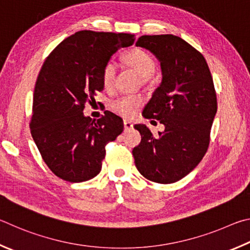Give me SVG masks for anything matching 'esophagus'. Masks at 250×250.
I'll list each match as a JSON object with an SVG mask.
<instances>
[{
	"label": "esophagus",
	"instance_id": "34e87169",
	"mask_svg": "<svg viewBox=\"0 0 250 250\" xmlns=\"http://www.w3.org/2000/svg\"><path fill=\"white\" fill-rule=\"evenodd\" d=\"M133 123L129 122V121H124V128L125 130H130L133 129Z\"/></svg>",
	"mask_w": 250,
	"mask_h": 250
}]
</instances>
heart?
<instances>
[{
    "mask_svg": "<svg viewBox=\"0 0 250 250\" xmlns=\"http://www.w3.org/2000/svg\"><path fill=\"white\" fill-rule=\"evenodd\" d=\"M124 62L134 69L143 79H147L156 70V62L152 57L142 49H133L123 55ZM116 74V65L113 61L104 65L102 72V80L105 87H111ZM142 99L137 96H121L111 102V109L123 117L133 116L136 109L142 105Z\"/></svg>",
    "mask_w": 250,
    "mask_h": 250,
    "instance_id": "heart-1",
    "label": "heart"
}]
</instances>
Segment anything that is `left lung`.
I'll list each match as a JSON object with an SVG mask.
<instances>
[{"mask_svg":"<svg viewBox=\"0 0 250 250\" xmlns=\"http://www.w3.org/2000/svg\"><path fill=\"white\" fill-rule=\"evenodd\" d=\"M137 47L160 62L161 83L143 111L165 125L154 136L145 124L134 126L142 142L133 149L141 174L157 183H173L189 174L208 150L217 111L216 93L203 55L173 35H145Z\"/></svg>","mask_w":250,"mask_h":250,"instance_id":"left-lung-1","label":"left lung"}]
</instances>
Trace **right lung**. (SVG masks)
Instances as JSON below:
<instances>
[{
    "label": "right lung",
    "mask_w": 250,
    "mask_h": 250,
    "mask_svg": "<svg viewBox=\"0 0 250 250\" xmlns=\"http://www.w3.org/2000/svg\"><path fill=\"white\" fill-rule=\"evenodd\" d=\"M134 41L133 34L81 30L61 42L43 62L35 84L30 133L48 168L62 180L83 182L98 176L105 146L124 129L114 113L105 111L94 121L83 108L104 89V65Z\"/></svg>",
    "instance_id": "1"
}]
</instances>
